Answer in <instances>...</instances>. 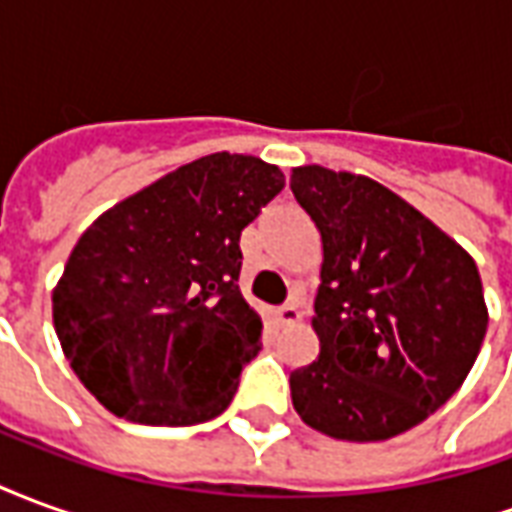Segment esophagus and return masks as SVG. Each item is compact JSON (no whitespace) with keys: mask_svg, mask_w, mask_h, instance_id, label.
Wrapping results in <instances>:
<instances>
[{"mask_svg":"<svg viewBox=\"0 0 512 512\" xmlns=\"http://www.w3.org/2000/svg\"><path fill=\"white\" fill-rule=\"evenodd\" d=\"M301 321V310L296 304H285L277 310V323L279 326H293V323Z\"/></svg>","mask_w":512,"mask_h":512,"instance_id":"34e87169","label":"esophagus"}]
</instances>
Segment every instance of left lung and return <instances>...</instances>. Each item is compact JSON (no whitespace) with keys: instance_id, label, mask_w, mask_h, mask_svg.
<instances>
[{"instance_id":"left-lung-1","label":"left lung","mask_w":512,"mask_h":512,"mask_svg":"<svg viewBox=\"0 0 512 512\" xmlns=\"http://www.w3.org/2000/svg\"><path fill=\"white\" fill-rule=\"evenodd\" d=\"M290 189L321 230L312 329L293 408L343 441H384L450 400L480 354L488 307L472 255L378 180L307 164Z\"/></svg>"}]
</instances>
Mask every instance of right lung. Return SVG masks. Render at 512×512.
I'll list each match as a JSON object with an SVG mask.
<instances>
[{
    "label": "right lung",
    "instance_id": "1",
    "mask_svg": "<svg viewBox=\"0 0 512 512\" xmlns=\"http://www.w3.org/2000/svg\"><path fill=\"white\" fill-rule=\"evenodd\" d=\"M285 186L241 153L183 164L95 219L51 293L62 354L95 400L183 428L230 406L263 321L238 290L241 230Z\"/></svg>",
    "mask_w": 512,
    "mask_h": 512
}]
</instances>
